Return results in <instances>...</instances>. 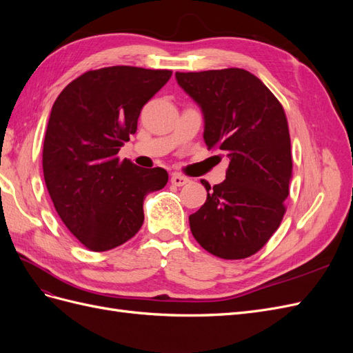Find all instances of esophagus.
<instances>
[{
    "mask_svg": "<svg viewBox=\"0 0 353 353\" xmlns=\"http://www.w3.org/2000/svg\"><path fill=\"white\" fill-rule=\"evenodd\" d=\"M170 183H172L175 187H183L190 183V179L187 176L179 175V174H174L172 176H170Z\"/></svg>",
    "mask_w": 353,
    "mask_h": 353,
    "instance_id": "esophagus-1",
    "label": "esophagus"
}]
</instances>
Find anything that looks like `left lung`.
Segmentation results:
<instances>
[{"label":"left lung","mask_w":353,"mask_h":353,"mask_svg":"<svg viewBox=\"0 0 353 353\" xmlns=\"http://www.w3.org/2000/svg\"><path fill=\"white\" fill-rule=\"evenodd\" d=\"M176 82L196 101L209 150L230 160L225 181L190 215L203 249L222 259H244L261 250L280 227L293 176L290 134L275 95L250 72L230 68L176 72Z\"/></svg>","instance_id":"left-lung-1"}]
</instances>
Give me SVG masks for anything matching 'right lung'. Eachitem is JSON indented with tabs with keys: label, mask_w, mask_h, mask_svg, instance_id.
Masks as SVG:
<instances>
[{
	"label": "right lung",
	"mask_w": 353,
	"mask_h": 353,
	"mask_svg": "<svg viewBox=\"0 0 353 353\" xmlns=\"http://www.w3.org/2000/svg\"><path fill=\"white\" fill-rule=\"evenodd\" d=\"M170 77L134 66L90 70L52 104L42 150L46 185L68 230L92 252L132 239L144 222L145 196L168 183L163 168L144 169L116 154Z\"/></svg>",
	"instance_id": "add662e5"
}]
</instances>
